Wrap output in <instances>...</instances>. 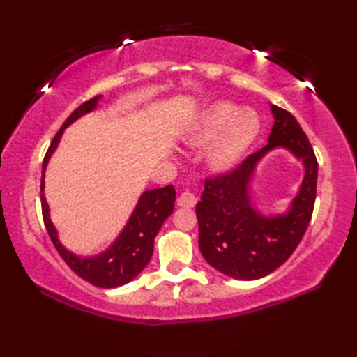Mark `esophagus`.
I'll return each mask as SVG.
<instances>
[{
	"instance_id": "34e87169",
	"label": "esophagus",
	"mask_w": 357,
	"mask_h": 357,
	"mask_svg": "<svg viewBox=\"0 0 357 357\" xmlns=\"http://www.w3.org/2000/svg\"><path fill=\"white\" fill-rule=\"evenodd\" d=\"M196 201H198V198H196L195 193L187 190V192H184V193L181 195L179 198H178V206L185 207V208H192V207H195Z\"/></svg>"
}]
</instances>
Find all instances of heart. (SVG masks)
Masks as SVG:
<instances>
[{
    "instance_id": "1",
    "label": "heart",
    "mask_w": 357,
    "mask_h": 357,
    "mask_svg": "<svg viewBox=\"0 0 357 357\" xmlns=\"http://www.w3.org/2000/svg\"><path fill=\"white\" fill-rule=\"evenodd\" d=\"M259 133V118L250 109H236L230 102L211 107L190 139L211 142L207 151L210 165L216 170H227L236 164Z\"/></svg>"
}]
</instances>
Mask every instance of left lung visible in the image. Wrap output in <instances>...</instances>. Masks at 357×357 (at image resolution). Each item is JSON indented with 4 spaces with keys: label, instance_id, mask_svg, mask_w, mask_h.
<instances>
[{
    "label": "left lung",
    "instance_id": "8db88e82",
    "mask_svg": "<svg viewBox=\"0 0 357 357\" xmlns=\"http://www.w3.org/2000/svg\"><path fill=\"white\" fill-rule=\"evenodd\" d=\"M275 116L268 144L248 155L236 169L207 178L196 204L199 250L224 275L253 280L280 267L304 238L313 215L317 161L307 135L290 112L271 105ZM276 146L290 149L306 167L305 181L284 215L262 217L251 206L248 185L257 162Z\"/></svg>",
    "mask_w": 357,
    "mask_h": 357
}]
</instances>
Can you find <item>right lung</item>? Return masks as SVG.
<instances>
[{
  "instance_id": "add662e5",
  "label": "right lung",
  "mask_w": 357,
  "mask_h": 357,
  "mask_svg": "<svg viewBox=\"0 0 357 357\" xmlns=\"http://www.w3.org/2000/svg\"><path fill=\"white\" fill-rule=\"evenodd\" d=\"M100 100L101 95L93 96L89 101L82 102L78 109H75L72 115L64 121L63 127L59 128L55 138L52 139L43 161L41 208L45 229H47L53 245H55L64 262L79 278L87 280L92 285L101 288H115L130 282L133 278L138 276L146 268L151 255H153V242L156 234L161 230L165 219L173 213L176 192H174L173 185H165L162 188L144 192L118 239L100 255L92 257H79L63 247L61 242L58 241L55 227H53L50 221L49 206L44 198V172L52 153L55 151L59 139H61L64 128L70 126L79 116L92 112Z\"/></svg>"
}]
</instances>
